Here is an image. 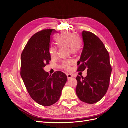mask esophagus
<instances>
[{
	"instance_id": "1",
	"label": "esophagus",
	"mask_w": 128,
	"mask_h": 128,
	"mask_svg": "<svg viewBox=\"0 0 128 128\" xmlns=\"http://www.w3.org/2000/svg\"><path fill=\"white\" fill-rule=\"evenodd\" d=\"M67 77H68V80L72 78V77H73V76H72V75H71V74H67Z\"/></svg>"
}]
</instances>
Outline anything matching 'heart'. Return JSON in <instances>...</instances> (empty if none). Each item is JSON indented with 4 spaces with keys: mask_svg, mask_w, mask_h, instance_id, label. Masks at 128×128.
<instances>
[{
    "mask_svg": "<svg viewBox=\"0 0 128 128\" xmlns=\"http://www.w3.org/2000/svg\"><path fill=\"white\" fill-rule=\"evenodd\" d=\"M56 42L58 47L60 48H68L71 53H77L80 48L81 42L80 40L77 39L74 34L70 32H64L61 33L56 37ZM49 53L52 58H55L57 56V51L55 48H50ZM71 64V61H64L62 64V68L66 70H69Z\"/></svg>",
    "mask_w": 128,
    "mask_h": 128,
    "instance_id": "1",
    "label": "heart"
}]
</instances>
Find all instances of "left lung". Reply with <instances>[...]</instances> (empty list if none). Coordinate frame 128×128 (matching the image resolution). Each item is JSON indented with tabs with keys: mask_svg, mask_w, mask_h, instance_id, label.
Listing matches in <instances>:
<instances>
[{
	"mask_svg": "<svg viewBox=\"0 0 128 128\" xmlns=\"http://www.w3.org/2000/svg\"><path fill=\"white\" fill-rule=\"evenodd\" d=\"M84 47L77 71L87 69V76L84 78L77 76L76 93L81 101L95 104L106 94L109 87L112 67L110 55L103 42L91 32L83 31Z\"/></svg>",
	"mask_w": 128,
	"mask_h": 128,
	"instance_id": "obj_1",
	"label": "left lung"
}]
</instances>
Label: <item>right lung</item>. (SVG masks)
<instances>
[{"mask_svg":"<svg viewBox=\"0 0 128 128\" xmlns=\"http://www.w3.org/2000/svg\"><path fill=\"white\" fill-rule=\"evenodd\" d=\"M54 29H45L31 37L21 54V76L32 98L42 106H49L59 100L67 77L58 71L49 75L44 68L51 60L49 53Z\"/></svg>","mask_w":128,"mask_h":128,"instance_id":"add662e5","label":"right lung"}]
</instances>
